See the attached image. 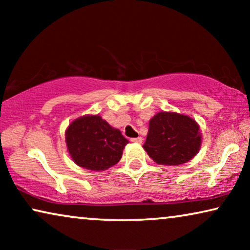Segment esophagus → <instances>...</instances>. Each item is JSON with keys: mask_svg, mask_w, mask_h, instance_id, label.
<instances>
[{"mask_svg": "<svg viewBox=\"0 0 250 250\" xmlns=\"http://www.w3.org/2000/svg\"><path fill=\"white\" fill-rule=\"evenodd\" d=\"M142 140H143V139L141 138V136H139V138H132L131 141L134 142V143H141Z\"/></svg>", "mask_w": 250, "mask_h": 250, "instance_id": "1", "label": "esophagus"}]
</instances>
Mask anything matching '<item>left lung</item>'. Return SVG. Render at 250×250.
I'll return each mask as SVG.
<instances>
[{"mask_svg": "<svg viewBox=\"0 0 250 250\" xmlns=\"http://www.w3.org/2000/svg\"><path fill=\"white\" fill-rule=\"evenodd\" d=\"M199 126L189 116L176 112H158L150 119L143 148L160 165H181L199 151Z\"/></svg>", "mask_w": 250, "mask_h": 250, "instance_id": "left-lung-1", "label": "left lung"}]
</instances>
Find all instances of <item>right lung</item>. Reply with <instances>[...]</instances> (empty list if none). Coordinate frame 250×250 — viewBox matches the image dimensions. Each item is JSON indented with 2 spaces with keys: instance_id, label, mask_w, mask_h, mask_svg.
Listing matches in <instances>:
<instances>
[{
  "instance_id": "add662e5",
  "label": "right lung",
  "mask_w": 250,
  "mask_h": 250,
  "mask_svg": "<svg viewBox=\"0 0 250 250\" xmlns=\"http://www.w3.org/2000/svg\"><path fill=\"white\" fill-rule=\"evenodd\" d=\"M66 143L78 166L90 170H104L122 158L128 143L119 129L112 128L100 116H84L74 121L66 131Z\"/></svg>"
}]
</instances>
